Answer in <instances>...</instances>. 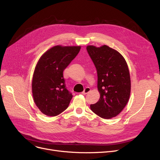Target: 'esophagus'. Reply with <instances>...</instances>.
Masks as SVG:
<instances>
[{"label":"esophagus","instance_id":"esophagus-1","mask_svg":"<svg viewBox=\"0 0 160 160\" xmlns=\"http://www.w3.org/2000/svg\"><path fill=\"white\" fill-rule=\"evenodd\" d=\"M90 91H91V89L89 88H86L85 89H84V91L82 92V94H83V95H86V94H88L89 92H90Z\"/></svg>","mask_w":160,"mask_h":160}]
</instances>
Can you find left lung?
Here are the masks:
<instances>
[{"label":"left lung","instance_id":"left-lung-1","mask_svg":"<svg viewBox=\"0 0 160 160\" xmlns=\"http://www.w3.org/2000/svg\"><path fill=\"white\" fill-rule=\"evenodd\" d=\"M98 72L99 101L90 105L93 112L103 119L119 114L127 105L131 92L128 66L124 57L107 45L87 47Z\"/></svg>","mask_w":160,"mask_h":160}]
</instances>
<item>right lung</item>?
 <instances>
[{"label":"right lung","mask_w":160,"mask_h":160,"mask_svg":"<svg viewBox=\"0 0 160 160\" xmlns=\"http://www.w3.org/2000/svg\"><path fill=\"white\" fill-rule=\"evenodd\" d=\"M80 49V46L57 45L38 60L33 73L32 92L34 101L43 114L56 116L68 108L72 95L66 88L62 72Z\"/></svg>","instance_id":"add662e5"}]
</instances>
